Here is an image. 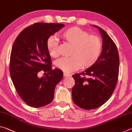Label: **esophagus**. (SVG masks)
<instances>
[{
  "label": "esophagus",
  "mask_w": 132,
  "mask_h": 132,
  "mask_svg": "<svg viewBox=\"0 0 132 132\" xmlns=\"http://www.w3.org/2000/svg\"><path fill=\"white\" fill-rule=\"evenodd\" d=\"M63 76H64V77H67L70 76V75L68 74V73H63Z\"/></svg>",
  "instance_id": "1"
}]
</instances>
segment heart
Segmentation results:
<instances>
[{
	"label": "heart",
	"mask_w": 132,
	"mask_h": 132,
	"mask_svg": "<svg viewBox=\"0 0 132 132\" xmlns=\"http://www.w3.org/2000/svg\"><path fill=\"white\" fill-rule=\"evenodd\" d=\"M61 37L71 45L70 55L68 58H61L56 62V66L66 73H71L81 68H89L97 61L102 50V42L99 37L89 35L82 29L73 27L63 31ZM46 49L51 56L59 55L58 42L51 37L46 41Z\"/></svg>",
	"instance_id": "heart-1"
}]
</instances>
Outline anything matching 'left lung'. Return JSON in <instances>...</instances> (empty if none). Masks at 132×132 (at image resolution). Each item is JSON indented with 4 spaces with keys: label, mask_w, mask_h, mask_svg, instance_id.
Wrapping results in <instances>:
<instances>
[{
    "label": "left lung",
    "mask_w": 132,
    "mask_h": 132,
    "mask_svg": "<svg viewBox=\"0 0 132 132\" xmlns=\"http://www.w3.org/2000/svg\"><path fill=\"white\" fill-rule=\"evenodd\" d=\"M93 26L97 28L102 35L101 54L93 66L72 76L75 80L71 90L73 101L86 110L97 108L108 101L115 90L119 75V57L117 46L104 30Z\"/></svg>",
    "instance_id": "left-lung-1"
}]
</instances>
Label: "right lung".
Segmentation results:
<instances>
[{
	"label": "right lung",
	"mask_w": 132,
	"mask_h": 132,
	"mask_svg": "<svg viewBox=\"0 0 132 132\" xmlns=\"http://www.w3.org/2000/svg\"><path fill=\"white\" fill-rule=\"evenodd\" d=\"M63 27L59 23H35L22 31L13 45L10 77L18 94L29 106L39 108L50 104L56 86L63 79V71L52 69L46 41ZM41 71L46 75L39 78Z\"/></svg>",
	"instance_id": "1"
}]
</instances>
